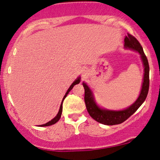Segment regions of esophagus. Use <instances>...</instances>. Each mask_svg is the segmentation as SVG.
Instances as JSON below:
<instances>
[{"instance_id":"1","label":"esophagus","mask_w":160,"mask_h":160,"mask_svg":"<svg viewBox=\"0 0 160 160\" xmlns=\"http://www.w3.org/2000/svg\"><path fill=\"white\" fill-rule=\"evenodd\" d=\"M82 74H85V73L86 72V69H84V68H82Z\"/></svg>"}]
</instances>
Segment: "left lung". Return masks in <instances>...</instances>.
Returning <instances> with one entry per match:
<instances>
[{
    "mask_svg": "<svg viewBox=\"0 0 160 160\" xmlns=\"http://www.w3.org/2000/svg\"><path fill=\"white\" fill-rule=\"evenodd\" d=\"M124 47L125 49H131V50L138 52L143 66H144V77H143L140 94L132 104H131L129 107L125 108L123 110H120V111H113V110H108L101 108L95 102L92 89L86 84V82H82V86L85 89L84 101H85L88 113L91 116L92 118L94 119L97 122L104 125H108V126L122 123L125 120H127L128 117L132 115L140 108L141 104L144 103L148 95V90H149L150 68L148 58L145 56L142 47L135 37L128 34L127 36L125 37Z\"/></svg>",
    "mask_w": 160,
    "mask_h": 160,
    "instance_id": "obj_1",
    "label": "left lung"
}]
</instances>
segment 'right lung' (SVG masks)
<instances>
[{"label": "right lung", "instance_id": "right-lung-1", "mask_svg": "<svg viewBox=\"0 0 160 160\" xmlns=\"http://www.w3.org/2000/svg\"><path fill=\"white\" fill-rule=\"evenodd\" d=\"M80 77H78V78H77L76 80H75L74 82H73V83L71 84V86H70L69 89H68L67 92H66V93H65V96L63 97V99H62V101L61 105H60L59 111H58V113H57V115L56 116V117H55L54 118L52 119V120H51L50 121H49L48 122H47V123H45V124H43V125H40V126H51V125H53V124H55V123H56V122H58V120H59L60 117H61V116H62V103H63V101H64V99H65V98H66V96H67V95L68 94V93H69V92L71 91V89H73V87H74V86L75 85H76V84H78V83H80Z\"/></svg>", "mask_w": 160, "mask_h": 160}]
</instances>
